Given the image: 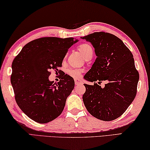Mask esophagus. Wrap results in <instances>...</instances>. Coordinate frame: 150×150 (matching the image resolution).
Here are the masks:
<instances>
[{
    "label": "esophagus",
    "instance_id": "34e87169",
    "mask_svg": "<svg viewBox=\"0 0 150 150\" xmlns=\"http://www.w3.org/2000/svg\"><path fill=\"white\" fill-rule=\"evenodd\" d=\"M74 82H75V84H76V85L82 84V81H81V80H79V79H78V78H76V79H74Z\"/></svg>",
    "mask_w": 150,
    "mask_h": 150
}]
</instances>
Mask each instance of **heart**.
I'll return each mask as SVG.
<instances>
[{
  "label": "heart",
  "mask_w": 150,
  "mask_h": 150,
  "mask_svg": "<svg viewBox=\"0 0 150 150\" xmlns=\"http://www.w3.org/2000/svg\"><path fill=\"white\" fill-rule=\"evenodd\" d=\"M78 50L82 54V56H84L85 59H87L90 56H92L93 54V49L92 46L86 43L81 44L78 47ZM81 71L79 69H73V68H70L67 70V73L71 76L74 78H78L81 74Z\"/></svg>",
  "instance_id": "1"
}]
</instances>
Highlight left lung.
Returning a JSON list of instances; mask_svg holds the SVG:
<instances>
[{
    "label": "left lung",
    "instance_id": "1",
    "mask_svg": "<svg viewBox=\"0 0 150 150\" xmlns=\"http://www.w3.org/2000/svg\"><path fill=\"white\" fill-rule=\"evenodd\" d=\"M81 38L92 44L97 56L91 69L84 76L94 84H84L83 102L93 116L103 121H112L122 116L136 97L139 73L133 55L114 34L99 32ZM104 80L107 83L102 88L98 84Z\"/></svg>",
    "mask_w": 150,
    "mask_h": 150
}]
</instances>
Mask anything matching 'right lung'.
<instances>
[{
  "label": "right lung",
  "instance_id": "1",
  "mask_svg": "<svg viewBox=\"0 0 150 150\" xmlns=\"http://www.w3.org/2000/svg\"><path fill=\"white\" fill-rule=\"evenodd\" d=\"M78 40L44 37L22 48L12 64L11 82L17 104L34 121L46 124L60 116L66 99L74 88V80L62 74L57 84L48 77L51 70L62 67L68 49Z\"/></svg>",
  "mask_w": 150,
  "mask_h": 150
}]
</instances>
